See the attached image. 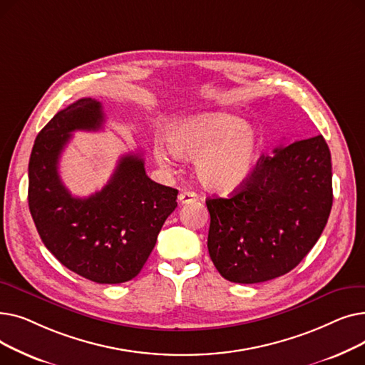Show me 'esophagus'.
Here are the masks:
<instances>
[{
	"instance_id": "34e87169",
	"label": "esophagus",
	"mask_w": 365,
	"mask_h": 365,
	"mask_svg": "<svg viewBox=\"0 0 365 365\" xmlns=\"http://www.w3.org/2000/svg\"><path fill=\"white\" fill-rule=\"evenodd\" d=\"M198 200V195L192 190H183V192L179 194V202L180 204H189V202H194Z\"/></svg>"
}]
</instances>
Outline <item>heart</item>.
<instances>
[{"instance_id":"obj_1","label":"heart","mask_w":365,"mask_h":365,"mask_svg":"<svg viewBox=\"0 0 365 365\" xmlns=\"http://www.w3.org/2000/svg\"><path fill=\"white\" fill-rule=\"evenodd\" d=\"M165 142L178 157L192 158L200 182L217 192H231L248 180L256 168L262 140L244 120L227 113H202L171 124ZM160 165L170 167L168 152L153 146Z\"/></svg>"}]
</instances>
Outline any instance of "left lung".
<instances>
[{
	"mask_svg": "<svg viewBox=\"0 0 365 365\" xmlns=\"http://www.w3.org/2000/svg\"><path fill=\"white\" fill-rule=\"evenodd\" d=\"M207 247L219 274L257 284L281 277L311 252L333 205L331 155L324 138L262 155L229 198H208Z\"/></svg>",
	"mask_w": 365,
	"mask_h": 365,
	"instance_id": "8db88e82",
	"label": "left lung"
}]
</instances>
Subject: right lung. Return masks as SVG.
I'll return each instance as SVG.
<instances>
[{
    "label": "right lung",
    "instance_id": "add662e5",
    "mask_svg": "<svg viewBox=\"0 0 365 365\" xmlns=\"http://www.w3.org/2000/svg\"><path fill=\"white\" fill-rule=\"evenodd\" d=\"M101 102L84 98L57 112L38 133L29 158V212L48 252L69 271L98 284L133 279L146 263L178 189L146 176L140 153H127L109 182L87 198L72 197L59 158L75 130H101Z\"/></svg>",
    "mask_w": 365,
    "mask_h": 365
}]
</instances>
